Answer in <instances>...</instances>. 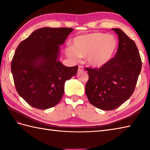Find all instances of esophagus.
<instances>
[{
    "label": "esophagus",
    "instance_id": "34e87169",
    "mask_svg": "<svg viewBox=\"0 0 150 150\" xmlns=\"http://www.w3.org/2000/svg\"><path fill=\"white\" fill-rule=\"evenodd\" d=\"M84 70V68L82 66H79V68H78V71L81 72L82 71Z\"/></svg>",
    "mask_w": 150,
    "mask_h": 150
}]
</instances>
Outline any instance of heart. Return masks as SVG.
<instances>
[{
	"mask_svg": "<svg viewBox=\"0 0 150 150\" xmlns=\"http://www.w3.org/2000/svg\"><path fill=\"white\" fill-rule=\"evenodd\" d=\"M118 42L113 35L93 32L76 37L73 40V48L66 50L67 55L73 60L86 57L89 65L101 68L113 59L117 52Z\"/></svg>",
	"mask_w": 150,
	"mask_h": 150,
	"instance_id": "b5f03b06",
	"label": "heart"
}]
</instances>
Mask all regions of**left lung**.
Segmentation results:
<instances>
[{
    "label": "left lung",
    "mask_w": 150,
    "mask_h": 150,
    "mask_svg": "<svg viewBox=\"0 0 150 150\" xmlns=\"http://www.w3.org/2000/svg\"><path fill=\"white\" fill-rule=\"evenodd\" d=\"M115 57L100 68H88L86 94L90 103L100 110L116 109L132 96L141 71L142 62L135 42L119 28Z\"/></svg>",
    "instance_id": "8db88e82"
}]
</instances>
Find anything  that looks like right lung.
<instances>
[{
  "label": "right lung",
  "mask_w": 150,
  "mask_h": 150,
  "mask_svg": "<svg viewBox=\"0 0 150 150\" xmlns=\"http://www.w3.org/2000/svg\"><path fill=\"white\" fill-rule=\"evenodd\" d=\"M73 28H42L19 44L11 69L19 95L33 108L46 110L61 100L67 80L77 74L78 66H64L60 46Z\"/></svg>",
  "instance_id": "1"
}]
</instances>
